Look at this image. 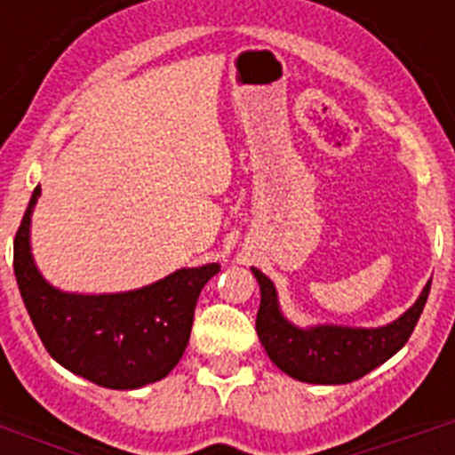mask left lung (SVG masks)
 <instances>
[{"label":"left lung","instance_id":"obj_1","mask_svg":"<svg viewBox=\"0 0 455 455\" xmlns=\"http://www.w3.org/2000/svg\"><path fill=\"white\" fill-rule=\"evenodd\" d=\"M251 271L257 277L262 293L255 331L264 351L280 371L315 385L353 383L387 363L410 339L431 291L428 283L408 312L380 328H348V325L299 328L280 312L275 284L259 268Z\"/></svg>","mask_w":455,"mask_h":455}]
</instances>
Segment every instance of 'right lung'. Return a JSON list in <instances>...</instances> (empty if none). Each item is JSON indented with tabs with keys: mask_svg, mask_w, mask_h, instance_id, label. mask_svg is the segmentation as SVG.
<instances>
[{
	"mask_svg": "<svg viewBox=\"0 0 455 455\" xmlns=\"http://www.w3.org/2000/svg\"><path fill=\"white\" fill-rule=\"evenodd\" d=\"M38 196L36 187L15 235L13 268L47 353L100 387L136 389L166 378L187 348L193 309L219 264L180 268L134 291H61L40 275L31 255V212Z\"/></svg>",
	"mask_w": 455,
	"mask_h": 455,
	"instance_id": "add662e5",
	"label": "right lung"
}]
</instances>
